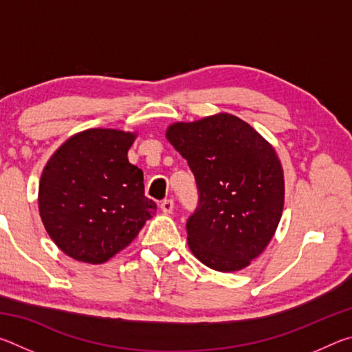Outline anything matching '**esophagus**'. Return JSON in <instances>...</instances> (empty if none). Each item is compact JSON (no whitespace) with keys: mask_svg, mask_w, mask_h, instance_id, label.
I'll return each mask as SVG.
<instances>
[{"mask_svg":"<svg viewBox=\"0 0 352 352\" xmlns=\"http://www.w3.org/2000/svg\"><path fill=\"white\" fill-rule=\"evenodd\" d=\"M160 208H162V211L164 214H170L172 210H174V200H172V199L162 200V204H160Z\"/></svg>","mask_w":352,"mask_h":352,"instance_id":"34e87169","label":"esophagus"}]
</instances>
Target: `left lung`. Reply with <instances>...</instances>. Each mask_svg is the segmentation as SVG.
Returning a JSON list of instances; mask_svg holds the SVG:
<instances>
[{
  "label": "left lung",
  "mask_w": 352,
  "mask_h": 352,
  "mask_svg": "<svg viewBox=\"0 0 352 352\" xmlns=\"http://www.w3.org/2000/svg\"><path fill=\"white\" fill-rule=\"evenodd\" d=\"M166 136L197 182L199 205L186 222L195 258L236 272L264 252L284 206V175L275 148L245 121L220 113L172 124Z\"/></svg>",
  "instance_id": "1"
}]
</instances>
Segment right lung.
<instances>
[{
    "instance_id": "add662e5",
    "label": "right lung",
    "mask_w": 352,
    "mask_h": 352,
    "mask_svg": "<svg viewBox=\"0 0 352 352\" xmlns=\"http://www.w3.org/2000/svg\"><path fill=\"white\" fill-rule=\"evenodd\" d=\"M135 135L90 129L63 142L46 163L40 217L65 254L102 264L126 248L157 212L144 195L142 170L129 163Z\"/></svg>"
}]
</instances>
